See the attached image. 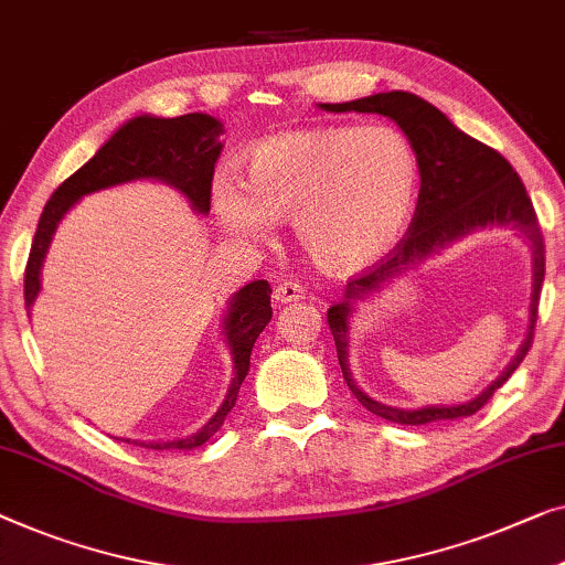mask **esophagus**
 I'll list each match as a JSON object with an SVG mask.
<instances>
[{
    "label": "esophagus",
    "mask_w": 565,
    "mask_h": 565,
    "mask_svg": "<svg viewBox=\"0 0 565 565\" xmlns=\"http://www.w3.org/2000/svg\"><path fill=\"white\" fill-rule=\"evenodd\" d=\"M273 298H275L277 302L302 300V298H306V288H302V285L296 282V280H285V282L277 285L275 292H273Z\"/></svg>",
    "instance_id": "obj_1"
}]
</instances>
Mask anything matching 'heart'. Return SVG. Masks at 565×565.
Listing matches in <instances>:
<instances>
[{"instance_id":"b5f03b06","label":"heart","mask_w":565,"mask_h":565,"mask_svg":"<svg viewBox=\"0 0 565 565\" xmlns=\"http://www.w3.org/2000/svg\"><path fill=\"white\" fill-rule=\"evenodd\" d=\"M423 168L415 145L390 125L292 129L257 142L247 183L218 173L211 206L226 234L267 242L292 216L300 247L329 273H359L387 257L411 226Z\"/></svg>"}]
</instances>
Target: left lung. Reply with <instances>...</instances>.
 <instances>
[{
  "mask_svg": "<svg viewBox=\"0 0 565 565\" xmlns=\"http://www.w3.org/2000/svg\"><path fill=\"white\" fill-rule=\"evenodd\" d=\"M318 109L333 114H382V117L392 119L411 137L415 150H418L423 168L418 209H415L407 236L382 265L370 269L362 277L349 280L343 298L333 302L329 313H326L329 316L333 341H337L343 380H347L349 390L354 392L359 403L384 420L399 425H425L436 420L469 418L479 407H484L487 399L512 377V372L522 364V359L530 351V343H533L537 300H541L545 277V247L535 209L530 203L525 185H522L520 175L514 173V168L500 152L461 132L444 111L411 92H384L343 104H318ZM492 225L518 231L534 257V292L531 294L529 333L513 362L487 391L459 406H424L405 412L404 408L384 406L366 396L355 384L348 364L350 318L353 317L358 302L383 289L397 276L419 266L428 256L439 254L454 241H460L463 235Z\"/></svg>",
  "mask_w": 565,
  "mask_h": 565,
  "instance_id": "obj_1",
  "label": "left lung"
}]
</instances>
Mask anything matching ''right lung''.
<instances>
[{
    "label": "right lung",
    "mask_w": 565,
    "mask_h": 565,
    "mask_svg": "<svg viewBox=\"0 0 565 565\" xmlns=\"http://www.w3.org/2000/svg\"><path fill=\"white\" fill-rule=\"evenodd\" d=\"M224 125L211 114H183V117H152V114H140L129 119L106 140L99 152L78 168L68 181H63L51 201L45 203L43 216L38 222L35 239H32L28 269H24V306L28 310L35 306V300L43 290V265L51 249V242L58 224L65 214L88 193L104 191V188L125 185L135 181H158L175 188L183 199L191 203L195 214L209 216L211 211V181H214V166L222 154ZM269 288L267 280H255L244 285L228 298L226 316H224V341L228 354H232V384H228L226 397L218 411L211 415L209 423L191 436L173 438V440H132L125 438L127 444L154 448V451H191L206 444L214 433L222 428L226 415L232 413L239 395V387L249 372L252 347L265 326L273 318V306H269Z\"/></svg>",
    "instance_id": "add662e5"
}]
</instances>
